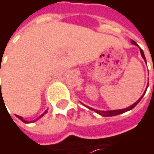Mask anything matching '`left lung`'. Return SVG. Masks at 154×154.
I'll return each mask as SVG.
<instances>
[{
    "label": "left lung",
    "mask_w": 154,
    "mask_h": 154,
    "mask_svg": "<svg viewBox=\"0 0 154 154\" xmlns=\"http://www.w3.org/2000/svg\"><path fill=\"white\" fill-rule=\"evenodd\" d=\"M133 45H137V43L135 42V41H133L132 40V42H131ZM140 51H141V55H142V57L143 58V60H145V62H146V60H145V57H144V54H143V50L142 49H140ZM143 98V96L139 99L138 101H137L134 104H132L131 106H129V107L126 108V109H114V110H97V109H91L92 110H94V111H95V112H97L98 114H100V115H102V116H103V117H111V116H116V115H119V114H121V113H124V112H126V111H128V110H130V109H132L133 108H135L137 106V104L139 102H140V100ZM90 109V108H89Z\"/></svg>",
    "instance_id": "1"
}]
</instances>
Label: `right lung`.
Here are the masks:
<instances>
[{
    "label": "right lung",
    "instance_id": "right-lung-1",
    "mask_svg": "<svg viewBox=\"0 0 154 154\" xmlns=\"http://www.w3.org/2000/svg\"><path fill=\"white\" fill-rule=\"evenodd\" d=\"M0 84H1V83H0ZM43 115H44V114H43ZM43 115H41V117H42ZM17 118H18V119H19L21 120V121H23L24 123H29L28 121H26V120H25V119H23V118H21L20 116H17ZM41 117H40V118H41Z\"/></svg>",
    "mask_w": 154,
    "mask_h": 154
}]
</instances>
